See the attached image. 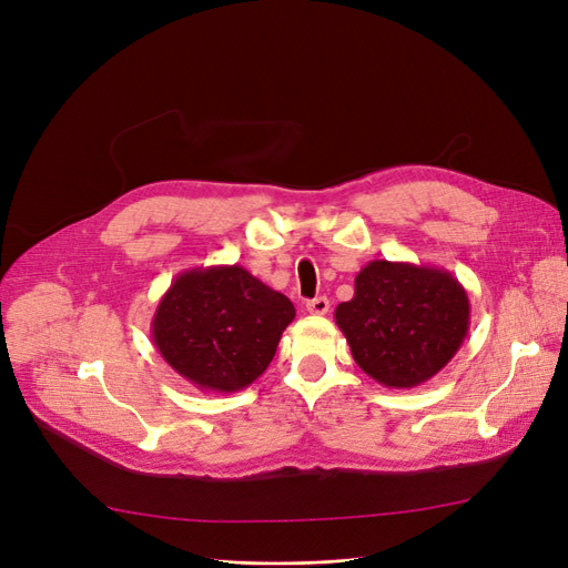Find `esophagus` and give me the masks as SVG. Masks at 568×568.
I'll return each instance as SVG.
<instances>
[{
	"label": "esophagus",
	"instance_id": "obj_1",
	"mask_svg": "<svg viewBox=\"0 0 568 568\" xmlns=\"http://www.w3.org/2000/svg\"><path fill=\"white\" fill-rule=\"evenodd\" d=\"M328 310H331V301H328L326 296L307 301V312H310V314H326Z\"/></svg>",
	"mask_w": 568,
	"mask_h": 568
}]
</instances>
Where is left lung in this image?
Returning a JSON list of instances; mask_svg holds the SVG:
<instances>
[{
    "instance_id": "1",
    "label": "left lung",
    "mask_w": 568,
    "mask_h": 568,
    "mask_svg": "<svg viewBox=\"0 0 568 568\" xmlns=\"http://www.w3.org/2000/svg\"><path fill=\"white\" fill-rule=\"evenodd\" d=\"M358 368L389 389H413L440 373L470 326L466 288L434 265L371 261L354 298L335 307Z\"/></svg>"
}]
</instances>
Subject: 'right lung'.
<instances>
[{
  "label": "right lung",
  "mask_w": 568,
  "mask_h": 568,
  "mask_svg": "<svg viewBox=\"0 0 568 568\" xmlns=\"http://www.w3.org/2000/svg\"><path fill=\"white\" fill-rule=\"evenodd\" d=\"M296 307L242 265L184 270L153 314L151 337L200 392L233 394L270 366Z\"/></svg>",
  "instance_id": "obj_1"
}]
</instances>
